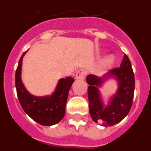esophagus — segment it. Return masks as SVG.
Listing matches in <instances>:
<instances>
[{"mask_svg":"<svg viewBox=\"0 0 151 151\" xmlns=\"http://www.w3.org/2000/svg\"><path fill=\"white\" fill-rule=\"evenodd\" d=\"M85 74H86V73L84 69H79L76 73V78L78 80H83L85 76Z\"/></svg>","mask_w":151,"mask_h":151,"instance_id":"esophagus-1","label":"esophagus"}]
</instances>
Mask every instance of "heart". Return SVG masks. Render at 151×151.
Instances as JSON below:
<instances>
[{"instance_id":"1","label":"heart","mask_w":151,"mask_h":151,"mask_svg":"<svg viewBox=\"0 0 151 151\" xmlns=\"http://www.w3.org/2000/svg\"><path fill=\"white\" fill-rule=\"evenodd\" d=\"M115 60V56L113 55V54H109L106 57H104V59L103 60L102 62H101V66H102L103 68H109L114 63Z\"/></svg>"}]
</instances>
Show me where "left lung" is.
I'll return each instance as SVG.
<instances>
[{
    "label": "left lung",
    "mask_w": 151,
    "mask_h": 151,
    "mask_svg": "<svg viewBox=\"0 0 151 151\" xmlns=\"http://www.w3.org/2000/svg\"><path fill=\"white\" fill-rule=\"evenodd\" d=\"M113 79L117 85V91L104 104L99 88ZM88 88L89 112L92 119L103 126L116 125L128 115L132 105L134 91V76L129 57L125 54L120 68H116L102 77L88 75L86 78Z\"/></svg>",
    "instance_id": "obj_1"
}]
</instances>
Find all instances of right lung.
Here are the masks:
<instances>
[{
  "label": "right lung",
  "mask_w": 151,
  "mask_h": 151,
  "mask_svg": "<svg viewBox=\"0 0 151 151\" xmlns=\"http://www.w3.org/2000/svg\"><path fill=\"white\" fill-rule=\"evenodd\" d=\"M27 51L24 52L19 59L16 71V88L19 101L25 113L36 122L46 126L54 125L60 122L65 115L68 94L75 80L72 77L59 79L51 94H32L25 87L21 76L22 59Z\"/></svg>",
  "instance_id": "right-lung-1"
}]
</instances>
